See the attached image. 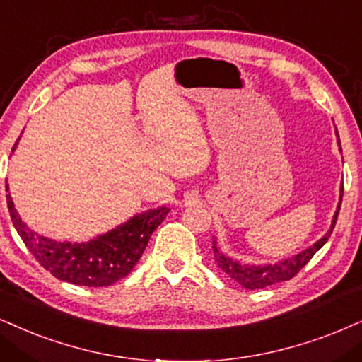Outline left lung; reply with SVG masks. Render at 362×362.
<instances>
[{
  "mask_svg": "<svg viewBox=\"0 0 362 362\" xmlns=\"http://www.w3.org/2000/svg\"><path fill=\"white\" fill-rule=\"evenodd\" d=\"M337 145H339V150H341L339 136H337ZM341 192H342V189H341ZM341 199H342V195L339 197V204H337L336 214H334V217H332L331 228H329L326 234H324L317 242H314L313 245H309L308 249H304L303 252L292 255V257H287L284 260H277V262H274V264H265V265L244 264V262H239V260L228 257V255L223 254L222 250L217 247V240L214 239L212 249H214L215 262H217L218 267H221L228 277H232L235 282H239L242 287H245V289H250V291L264 289V287L272 286V284L289 281V279L294 277L296 274L299 272L300 269H303L304 265L314 257V254L317 252V250L321 249L324 244H326L329 237H331L334 226H336V221H337V214H339V209H341Z\"/></svg>",
  "mask_w": 362,
  "mask_h": 362,
  "instance_id": "1",
  "label": "left lung"
}]
</instances>
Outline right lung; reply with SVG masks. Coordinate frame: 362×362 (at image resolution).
Listing matches in <instances>:
<instances>
[{
	"mask_svg": "<svg viewBox=\"0 0 362 362\" xmlns=\"http://www.w3.org/2000/svg\"><path fill=\"white\" fill-rule=\"evenodd\" d=\"M6 200L13 226L35 259L59 281L86 287L112 286L128 276L144 254L153 230L170 210L167 207L145 210L88 242H58L31 230L18 215L10 194Z\"/></svg>",
	"mask_w": 362,
	"mask_h": 362,
	"instance_id": "1",
	"label": "right lung"
}]
</instances>
